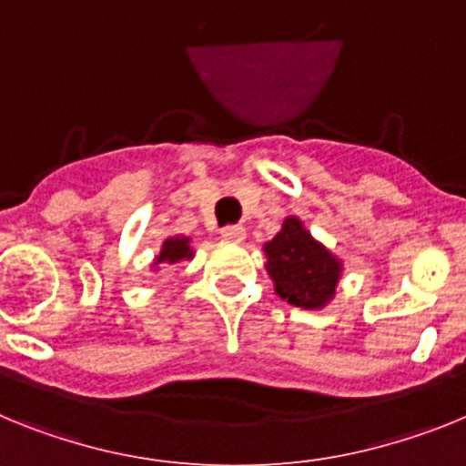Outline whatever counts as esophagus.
<instances>
[{
    "mask_svg": "<svg viewBox=\"0 0 466 466\" xmlns=\"http://www.w3.org/2000/svg\"><path fill=\"white\" fill-rule=\"evenodd\" d=\"M221 238L228 242H242L247 238L245 226H224L221 228Z\"/></svg>",
    "mask_w": 466,
    "mask_h": 466,
    "instance_id": "34e87169",
    "label": "esophagus"
}]
</instances>
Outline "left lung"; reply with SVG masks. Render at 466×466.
I'll use <instances>...</instances> for the list:
<instances>
[{"instance_id":"obj_1","label":"left lung","mask_w":466,"mask_h":466,"mask_svg":"<svg viewBox=\"0 0 466 466\" xmlns=\"http://www.w3.org/2000/svg\"><path fill=\"white\" fill-rule=\"evenodd\" d=\"M263 252L268 257L266 270L273 278L279 299L306 310L327 306L333 299L340 261L296 217L284 219L282 230L263 245Z\"/></svg>"}]
</instances>
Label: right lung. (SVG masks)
Listing matches in <instances>:
<instances>
[{"mask_svg":"<svg viewBox=\"0 0 466 466\" xmlns=\"http://www.w3.org/2000/svg\"><path fill=\"white\" fill-rule=\"evenodd\" d=\"M193 257V249L191 245H188V238H167L166 242H163V249H160V254L156 257L154 266L156 263H167V266H172V263H179L184 261V258H191Z\"/></svg>","mask_w":466,"mask_h":466,"instance_id":"obj_1","label":"right lung"}]
</instances>
